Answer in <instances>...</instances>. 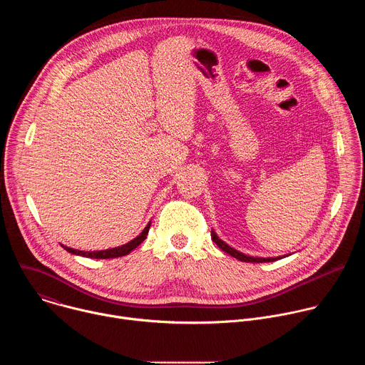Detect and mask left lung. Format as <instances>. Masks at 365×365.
Wrapping results in <instances>:
<instances>
[{"mask_svg":"<svg viewBox=\"0 0 365 365\" xmlns=\"http://www.w3.org/2000/svg\"><path fill=\"white\" fill-rule=\"evenodd\" d=\"M211 237H212L214 242H215L222 251H225L227 254L235 257L237 259H240V262H245V263H270V262H276V259H280V258L284 257V255H282V257H267V258H264V257H251V255H245V254L240 252L238 250L230 247L227 242H224V241L217 235V232H215L214 230L211 231Z\"/></svg>","mask_w":365,"mask_h":365,"instance_id":"1","label":"left lung"}]
</instances>
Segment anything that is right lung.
Returning a JSON list of instances; mask_svg holds the SVG:
<instances>
[{"mask_svg":"<svg viewBox=\"0 0 365 365\" xmlns=\"http://www.w3.org/2000/svg\"><path fill=\"white\" fill-rule=\"evenodd\" d=\"M150 224H147V227L143 230V232L135 237L134 240H131L130 242L121 245V247H115V248H108V250H101V251H79V250H75V248H71V247H66V245H62L68 252L71 254H75V255H82V257H89V258H117V257H123V255H127L130 254L134 248H137L145 238H147V234H148V230H150Z\"/></svg>","mask_w":365,"mask_h":365,"instance_id":"obj_1","label":"right lung"}]
</instances>
